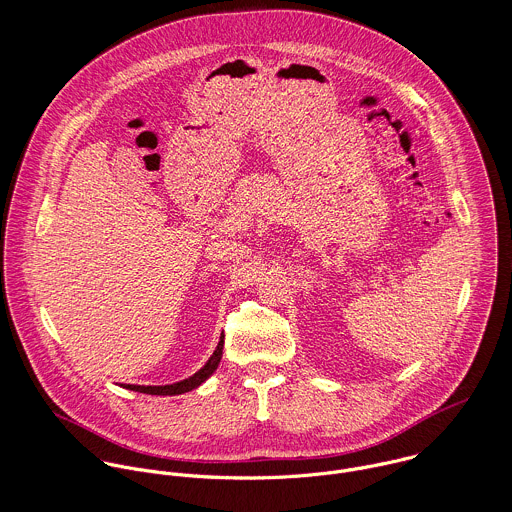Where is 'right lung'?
<instances>
[{
    "label": "right lung",
    "mask_w": 512,
    "mask_h": 512,
    "mask_svg": "<svg viewBox=\"0 0 512 512\" xmlns=\"http://www.w3.org/2000/svg\"><path fill=\"white\" fill-rule=\"evenodd\" d=\"M222 347H224V337H220L219 345H217L215 353L211 355V359L207 361V365L203 366L201 370H197L193 376L181 380V382L165 384V386H138V384H126L124 388H130V390H136V392H144V394H155V396H175V394L189 392V390L201 386V384L217 370L220 357H222Z\"/></svg>",
    "instance_id": "add662e5"
}]
</instances>
